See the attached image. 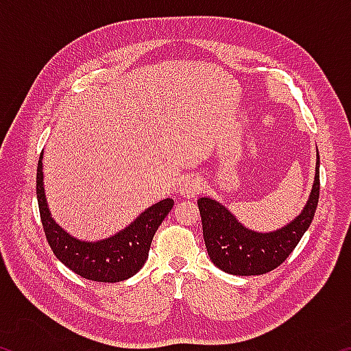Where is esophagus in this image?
<instances>
[{
	"mask_svg": "<svg viewBox=\"0 0 351 351\" xmlns=\"http://www.w3.org/2000/svg\"><path fill=\"white\" fill-rule=\"evenodd\" d=\"M201 187H203V184L198 180V178L195 176H189L186 180L182 181L181 187H180V193L182 195L184 198H193L195 195L199 193Z\"/></svg>",
	"mask_w": 351,
	"mask_h": 351,
	"instance_id": "34e87169",
	"label": "esophagus"
}]
</instances>
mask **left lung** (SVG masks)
I'll return each mask as SVG.
<instances>
[{
	"label": "left lung",
	"mask_w": 351,
	"mask_h": 351,
	"mask_svg": "<svg viewBox=\"0 0 351 351\" xmlns=\"http://www.w3.org/2000/svg\"><path fill=\"white\" fill-rule=\"evenodd\" d=\"M310 197L299 215L272 232H257L241 224L228 207L199 198L198 207L207 254L228 274L260 276L280 266L310 228L319 201V152Z\"/></svg>",
	"instance_id": "1"
}]
</instances>
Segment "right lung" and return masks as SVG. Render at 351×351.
Instances as JSON below:
<instances>
[{
    "label": "right lung",
    "instance_id": "obj_1",
    "mask_svg": "<svg viewBox=\"0 0 351 351\" xmlns=\"http://www.w3.org/2000/svg\"><path fill=\"white\" fill-rule=\"evenodd\" d=\"M37 199L46 239L56 257L83 278L105 283L127 280L139 272L148 258L154 232L173 207V199L165 198L148 207L127 228L108 239L97 241L75 239L51 215L45 195L43 153L37 167Z\"/></svg>",
    "mask_w": 351,
    "mask_h": 351
}]
</instances>
